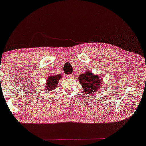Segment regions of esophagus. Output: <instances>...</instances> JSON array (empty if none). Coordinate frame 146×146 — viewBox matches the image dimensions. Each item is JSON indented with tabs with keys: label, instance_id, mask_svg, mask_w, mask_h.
I'll return each mask as SVG.
<instances>
[{
	"label": "esophagus",
	"instance_id": "obj_1",
	"mask_svg": "<svg viewBox=\"0 0 146 146\" xmlns=\"http://www.w3.org/2000/svg\"><path fill=\"white\" fill-rule=\"evenodd\" d=\"M72 77H73V75H67V78H71Z\"/></svg>",
	"mask_w": 146,
	"mask_h": 146
}]
</instances>
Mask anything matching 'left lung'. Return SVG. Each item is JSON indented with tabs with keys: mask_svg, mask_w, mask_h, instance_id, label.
<instances>
[{
	"mask_svg": "<svg viewBox=\"0 0 146 146\" xmlns=\"http://www.w3.org/2000/svg\"><path fill=\"white\" fill-rule=\"evenodd\" d=\"M78 79L85 94H93L99 92L102 80L99 75L93 74L91 71H86L84 74H81Z\"/></svg>",
	"mask_w": 146,
	"mask_h": 146,
	"instance_id": "left-lung-1",
	"label": "left lung"
}]
</instances>
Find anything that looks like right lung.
<instances>
[{"mask_svg": "<svg viewBox=\"0 0 146 146\" xmlns=\"http://www.w3.org/2000/svg\"><path fill=\"white\" fill-rule=\"evenodd\" d=\"M62 78V75L58 74L56 75H51L47 80L46 86L45 87V90L48 92L54 90L57 87V84H58L59 80Z\"/></svg>", "mask_w": 146, "mask_h": 146, "instance_id": "obj_1", "label": "right lung"}]
</instances>
